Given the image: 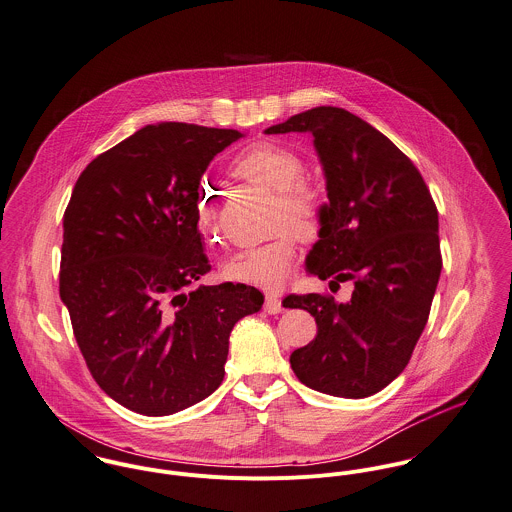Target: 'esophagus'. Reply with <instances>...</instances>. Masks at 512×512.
<instances>
[{
    "mask_svg": "<svg viewBox=\"0 0 512 512\" xmlns=\"http://www.w3.org/2000/svg\"><path fill=\"white\" fill-rule=\"evenodd\" d=\"M265 310H267L269 314H279V312L283 310L281 297H279V295H273V293L265 295Z\"/></svg>",
    "mask_w": 512,
    "mask_h": 512,
    "instance_id": "1",
    "label": "esophagus"
}]
</instances>
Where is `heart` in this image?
Returning <instances> with one entry per match:
<instances>
[{
	"label": "heart",
	"mask_w": 512,
	"mask_h": 512,
	"mask_svg": "<svg viewBox=\"0 0 512 512\" xmlns=\"http://www.w3.org/2000/svg\"><path fill=\"white\" fill-rule=\"evenodd\" d=\"M235 178L265 186L277 192L275 229L279 235L263 245L249 247L223 263L229 281L279 289L291 275L297 241L314 237L322 223V200L314 188L303 182L307 166L299 152L277 142H255L237 152L229 164ZM196 215L204 231H215L217 200L213 190L202 182L196 190Z\"/></svg>",
	"instance_id": "heart-1"
}]
</instances>
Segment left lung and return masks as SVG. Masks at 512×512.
<instances>
[{
  "label": "left lung",
  "mask_w": 512,
  "mask_h": 512,
  "mask_svg": "<svg viewBox=\"0 0 512 512\" xmlns=\"http://www.w3.org/2000/svg\"><path fill=\"white\" fill-rule=\"evenodd\" d=\"M265 132L312 134L328 204L307 271L328 285L354 283L348 303L285 299L318 326L291 366L316 392L368 398L404 372L425 328L441 275L437 207L408 156L344 108L316 106Z\"/></svg>",
  "instance_id": "left-lung-1"
}]
</instances>
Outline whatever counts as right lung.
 <instances>
[{"mask_svg":"<svg viewBox=\"0 0 512 512\" xmlns=\"http://www.w3.org/2000/svg\"><path fill=\"white\" fill-rule=\"evenodd\" d=\"M243 136L148 124L97 156L75 184L59 293L93 378L130 411L170 415L211 396L235 322L263 305L255 287H196L211 269L196 190L213 156Z\"/></svg>","mask_w":512,"mask_h":512,"instance_id":"add662e5","label":"right lung"}]
</instances>
